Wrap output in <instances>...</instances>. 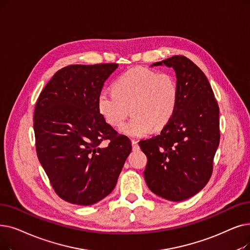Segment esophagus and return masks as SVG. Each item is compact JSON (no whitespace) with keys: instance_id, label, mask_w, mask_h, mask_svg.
<instances>
[{"instance_id":"obj_1","label":"esophagus","mask_w":250,"mask_h":250,"mask_svg":"<svg viewBox=\"0 0 250 250\" xmlns=\"http://www.w3.org/2000/svg\"><path fill=\"white\" fill-rule=\"evenodd\" d=\"M132 146L134 150H138L139 149V144H138V141L136 140H132Z\"/></svg>"}]
</instances>
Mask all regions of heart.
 <instances>
[{"instance_id":"b5f03b06","label":"heart","mask_w":250,"mask_h":250,"mask_svg":"<svg viewBox=\"0 0 250 250\" xmlns=\"http://www.w3.org/2000/svg\"><path fill=\"white\" fill-rule=\"evenodd\" d=\"M179 103V88L173 75L167 72L135 67L122 74L113 83V91L103 90L97 107L104 121L113 127L121 126L128 115L132 118L121 128L131 138H142L153 128L167 125Z\"/></svg>"}]
</instances>
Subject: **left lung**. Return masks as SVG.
Wrapping results in <instances>:
<instances>
[{"label": "left lung", "mask_w": 250, "mask_h": 250, "mask_svg": "<svg viewBox=\"0 0 250 250\" xmlns=\"http://www.w3.org/2000/svg\"><path fill=\"white\" fill-rule=\"evenodd\" d=\"M176 71L177 110L159 135L140 141L147 156L144 178L149 189L170 201L197 194L209 181L220 144V109L202 70L185 56L176 55L152 66Z\"/></svg>", "instance_id": "left-lung-1"}]
</instances>
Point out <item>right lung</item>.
<instances>
[{"label": "right lung", "mask_w": 250, "mask_h": 250, "mask_svg": "<svg viewBox=\"0 0 250 250\" xmlns=\"http://www.w3.org/2000/svg\"><path fill=\"white\" fill-rule=\"evenodd\" d=\"M117 67L116 63L63 67L37 101L38 158L56 194L69 203L92 205L111 193L132 151L131 140L108 125L97 107L105 81Z\"/></svg>", "instance_id": "add662e5"}]
</instances>
